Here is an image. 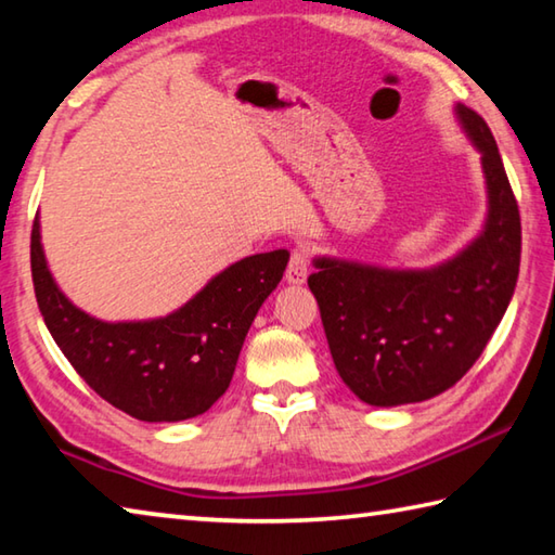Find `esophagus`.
Listing matches in <instances>:
<instances>
[{
	"label": "esophagus",
	"instance_id": "obj_1",
	"mask_svg": "<svg viewBox=\"0 0 555 555\" xmlns=\"http://www.w3.org/2000/svg\"><path fill=\"white\" fill-rule=\"evenodd\" d=\"M308 255L304 249H294V255H291V261H288V269H286V281L288 284L294 286H300L306 284L308 279Z\"/></svg>",
	"mask_w": 555,
	"mask_h": 555
}]
</instances>
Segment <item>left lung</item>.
I'll return each instance as SVG.
<instances>
[{
    "mask_svg": "<svg viewBox=\"0 0 555 555\" xmlns=\"http://www.w3.org/2000/svg\"><path fill=\"white\" fill-rule=\"evenodd\" d=\"M459 126L480 153L488 214L459 255L427 269H390L315 257L308 286L320 306L332 361L359 400L374 408L422 402L476 364L512 300L521 223L490 128L456 104Z\"/></svg>",
    "mask_w": 555,
    "mask_h": 555,
    "instance_id": "obj_1",
    "label": "left lung"
}]
</instances>
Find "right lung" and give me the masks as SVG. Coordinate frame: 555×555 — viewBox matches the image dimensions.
<instances>
[{"instance_id": "obj_1", "label": "right lung", "mask_w": 555, "mask_h": 555, "mask_svg": "<svg viewBox=\"0 0 555 555\" xmlns=\"http://www.w3.org/2000/svg\"><path fill=\"white\" fill-rule=\"evenodd\" d=\"M286 264V249L251 255L165 318L106 322L77 308L55 284L38 216L31 233L36 300L55 345L89 388L143 422L191 420L223 396L249 325Z\"/></svg>"}]
</instances>
